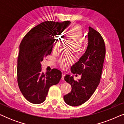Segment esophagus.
Segmentation results:
<instances>
[{"instance_id":"obj_1","label":"esophagus","mask_w":124,"mask_h":124,"mask_svg":"<svg viewBox=\"0 0 124 124\" xmlns=\"http://www.w3.org/2000/svg\"><path fill=\"white\" fill-rule=\"evenodd\" d=\"M65 73L63 72L62 73V80H64V77H65Z\"/></svg>"}]
</instances>
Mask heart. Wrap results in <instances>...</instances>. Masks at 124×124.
I'll list each match as a JSON object with an SVG mask.
<instances>
[{"label": "heart", "instance_id": "1", "mask_svg": "<svg viewBox=\"0 0 124 124\" xmlns=\"http://www.w3.org/2000/svg\"><path fill=\"white\" fill-rule=\"evenodd\" d=\"M84 34L81 31L79 30L78 27H74L69 30L68 33L67 34L66 37L70 40L73 43V45H75L76 47L78 49H82V47L81 45V42L84 39ZM57 43H58V40H56L54 43L53 50H55L56 49ZM60 65L62 67H67L69 64V60L66 57L62 58L60 60Z\"/></svg>", "mask_w": 124, "mask_h": 124}]
</instances>
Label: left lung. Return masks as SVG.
<instances>
[{"label":"left lung","instance_id":"1","mask_svg":"<svg viewBox=\"0 0 124 124\" xmlns=\"http://www.w3.org/2000/svg\"><path fill=\"white\" fill-rule=\"evenodd\" d=\"M87 38L88 45L85 52L78 62L71 67V71L81 74V78L75 81L73 76L70 74L64 77L65 81L71 85L72 90L64 96V100L70 106H79L87 101L100 83L106 56L105 43L99 32L90 26Z\"/></svg>","mask_w":124,"mask_h":124}]
</instances>
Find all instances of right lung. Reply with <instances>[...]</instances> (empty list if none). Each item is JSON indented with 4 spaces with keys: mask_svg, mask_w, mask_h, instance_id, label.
Masks as SVG:
<instances>
[{
    "mask_svg": "<svg viewBox=\"0 0 124 124\" xmlns=\"http://www.w3.org/2000/svg\"><path fill=\"white\" fill-rule=\"evenodd\" d=\"M70 23L43 22L31 29L22 40L17 59V82L21 93L29 102L43 103L50 87L60 81L62 72L54 68L45 74L42 72L41 62L51 53L56 35Z\"/></svg>",
    "mask_w": 124,
    "mask_h": 124,
    "instance_id": "1",
    "label": "right lung"
}]
</instances>
